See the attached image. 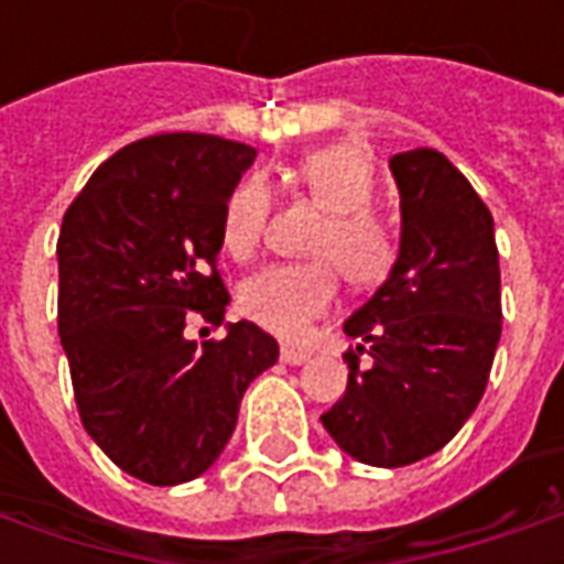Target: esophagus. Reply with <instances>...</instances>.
Masks as SVG:
<instances>
[{"label":"esophagus","instance_id":"34e87169","mask_svg":"<svg viewBox=\"0 0 564 564\" xmlns=\"http://www.w3.org/2000/svg\"><path fill=\"white\" fill-rule=\"evenodd\" d=\"M311 359V350H299V347H283L281 350V362L286 366H305Z\"/></svg>","mask_w":564,"mask_h":564}]
</instances>
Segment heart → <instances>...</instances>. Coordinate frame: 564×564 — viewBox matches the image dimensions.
Here are the masks:
<instances>
[{
	"mask_svg": "<svg viewBox=\"0 0 564 564\" xmlns=\"http://www.w3.org/2000/svg\"><path fill=\"white\" fill-rule=\"evenodd\" d=\"M299 181L311 202L326 210V220L311 245V253L323 259L307 265H269L241 290V311L247 317L286 341H299L332 305L338 278L330 261L354 286L380 283L395 262V235L368 208L375 202V165L366 150L356 144L311 150L299 162ZM269 189L259 181H245L223 210V247L235 259L250 257L262 238Z\"/></svg>",
	"mask_w": 564,
	"mask_h": 564,
	"instance_id": "1",
	"label": "heart"
}]
</instances>
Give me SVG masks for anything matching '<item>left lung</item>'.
Here are the masks:
<instances>
[{
    "instance_id": "obj_1",
    "label": "left lung",
    "mask_w": 564,
    "mask_h": 564,
    "mask_svg": "<svg viewBox=\"0 0 564 564\" xmlns=\"http://www.w3.org/2000/svg\"><path fill=\"white\" fill-rule=\"evenodd\" d=\"M402 238L387 281L356 307L347 392L319 416L335 444L375 468L432 456L484 399L501 338L492 214L432 148L390 156ZM366 352L369 366L359 367Z\"/></svg>"
}]
</instances>
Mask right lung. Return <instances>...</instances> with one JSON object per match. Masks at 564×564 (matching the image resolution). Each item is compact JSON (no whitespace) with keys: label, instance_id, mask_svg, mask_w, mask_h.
Masks as SVG:
<instances>
[{"label":"right lung","instance_id":"1","mask_svg":"<svg viewBox=\"0 0 564 564\" xmlns=\"http://www.w3.org/2000/svg\"><path fill=\"white\" fill-rule=\"evenodd\" d=\"M253 160L241 141L150 135L105 160L63 217L59 341L80 423L144 484L208 471L247 387L281 354L247 319L202 347L184 332L193 314L223 323V210Z\"/></svg>","mask_w":564,"mask_h":564}]
</instances>
